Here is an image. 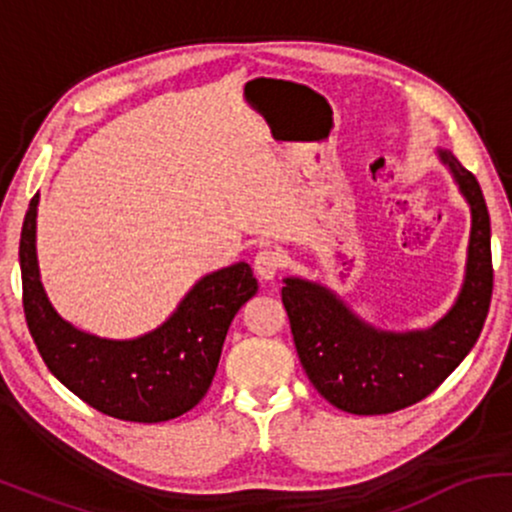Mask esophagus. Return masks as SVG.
Returning a JSON list of instances; mask_svg holds the SVG:
<instances>
[{"label": "esophagus", "instance_id": "esophagus-1", "mask_svg": "<svg viewBox=\"0 0 512 512\" xmlns=\"http://www.w3.org/2000/svg\"><path fill=\"white\" fill-rule=\"evenodd\" d=\"M281 264H284V260H281V255L272 248H264L255 255V262H252V267H255V274L260 276L262 281H272L276 272L281 269Z\"/></svg>", "mask_w": 512, "mask_h": 512}]
</instances>
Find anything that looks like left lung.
<instances>
[{
    "label": "left lung",
    "instance_id": "obj_1",
    "mask_svg": "<svg viewBox=\"0 0 512 512\" xmlns=\"http://www.w3.org/2000/svg\"><path fill=\"white\" fill-rule=\"evenodd\" d=\"M436 154L472 211L462 289L438 322L426 330H380L325 284L301 276L284 279L281 301L305 375L327 402L349 414H390L431 395L477 344L489 313V209L477 178L450 151Z\"/></svg>",
    "mask_w": 512,
    "mask_h": 512
}]
</instances>
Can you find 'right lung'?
Wrapping results in <instances>:
<instances>
[{"mask_svg": "<svg viewBox=\"0 0 512 512\" xmlns=\"http://www.w3.org/2000/svg\"><path fill=\"white\" fill-rule=\"evenodd\" d=\"M35 195L21 228L23 313L45 366L88 407L122 421L158 424L207 395L233 317L257 293L248 262L204 274L156 330L108 339L79 330L50 303L35 252Z\"/></svg>", "mask_w": 512, "mask_h": 512, "instance_id": "right-lung-1", "label": "right lung"}]
</instances>
